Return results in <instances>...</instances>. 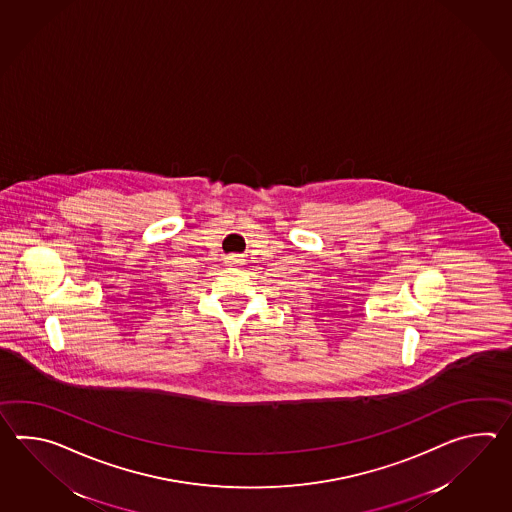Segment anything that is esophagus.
I'll return each mask as SVG.
<instances>
[{
    "mask_svg": "<svg viewBox=\"0 0 512 512\" xmlns=\"http://www.w3.org/2000/svg\"><path fill=\"white\" fill-rule=\"evenodd\" d=\"M226 262H228V266H239V264H242V257L237 255V253H233V255H229Z\"/></svg>",
    "mask_w": 512,
    "mask_h": 512,
    "instance_id": "obj_1",
    "label": "esophagus"
}]
</instances>
